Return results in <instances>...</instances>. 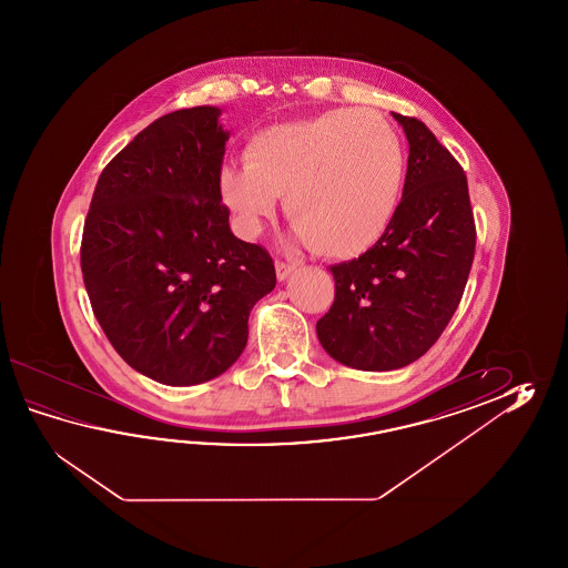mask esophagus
Wrapping results in <instances>:
<instances>
[{"label": "esophagus", "instance_id": "1", "mask_svg": "<svg viewBox=\"0 0 568 568\" xmlns=\"http://www.w3.org/2000/svg\"><path fill=\"white\" fill-rule=\"evenodd\" d=\"M292 272H294V266H292V264H288V262H282V260H276V278H278L280 282L288 278Z\"/></svg>", "mask_w": 568, "mask_h": 568}]
</instances>
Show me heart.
Here are the masks:
<instances>
[{
    "mask_svg": "<svg viewBox=\"0 0 568 568\" xmlns=\"http://www.w3.org/2000/svg\"><path fill=\"white\" fill-rule=\"evenodd\" d=\"M406 154L394 123L374 109H333L257 133L245 164L221 170L219 189L252 235L284 196V213L314 254L355 257L387 230Z\"/></svg>",
    "mask_w": 568,
    "mask_h": 568,
    "instance_id": "1",
    "label": "heart"
}]
</instances>
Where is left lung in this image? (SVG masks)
<instances>
[{
  "instance_id": "obj_1",
  "label": "left lung",
  "mask_w": 568,
  "mask_h": 568,
  "mask_svg": "<svg viewBox=\"0 0 568 568\" xmlns=\"http://www.w3.org/2000/svg\"><path fill=\"white\" fill-rule=\"evenodd\" d=\"M392 115L410 144L402 201L375 245L331 266L335 302L316 323L326 353L363 372L406 367L435 345L463 298L477 240L459 162L423 121Z\"/></svg>"
}]
</instances>
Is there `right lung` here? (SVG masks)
Returning a JSON list of instances; mask_svg holds the SVG:
<instances>
[{
	"label": "right lung",
	"instance_id": "1",
	"mask_svg": "<svg viewBox=\"0 0 568 568\" xmlns=\"http://www.w3.org/2000/svg\"><path fill=\"white\" fill-rule=\"evenodd\" d=\"M219 113L203 105L152 121L101 172L83 227L99 325L123 362L166 386L230 369L255 302L276 286L266 250L231 233Z\"/></svg>",
	"mask_w": 568,
	"mask_h": 568
}]
</instances>
